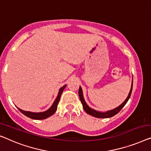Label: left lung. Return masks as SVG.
<instances>
[{
    "label": "left lung",
    "mask_w": 151,
    "mask_h": 151,
    "mask_svg": "<svg viewBox=\"0 0 151 151\" xmlns=\"http://www.w3.org/2000/svg\"><path fill=\"white\" fill-rule=\"evenodd\" d=\"M132 86H133V79H132V87H131V89H130V91L129 93V95H128L127 98H126V100L124 101V102H123L119 106H118L116 109H114L113 110H111V111H107L106 112H98L96 111L95 110L91 109V108L89 107L87 104L85 102V101L83 98V91H82V89L81 87H79V89H78V96H79L81 102L82 104H83V107L85 111L87 112V114H90V115L95 116V117L97 118H109V117H112L114 115H115L118 113V112L121 111V109H123V106L126 104V103L127 102L128 100H129L130 96H131V93L132 91Z\"/></svg>",
    "instance_id": "1"
}]
</instances>
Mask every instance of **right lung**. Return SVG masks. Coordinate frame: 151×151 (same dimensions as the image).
Masks as SVG:
<instances>
[{"label":"right lung","mask_w":151,"mask_h":151,"mask_svg":"<svg viewBox=\"0 0 151 151\" xmlns=\"http://www.w3.org/2000/svg\"><path fill=\"white\" fill-rule=\"evenodd\" d=\"M66 85H65L63 86L60 89L59 93H58V95L56 98L55 100L54 101L53 105L51 106V107L50 109L47 110V111L42 112H28V111H22V109H18L19 111L22 112V114H24V115L28 116V117L32 119H36V120H41V119H45L47 118H48L49 116H51V115L55 113L56 110H57V107H58V104L59 103L60 97H61V95L63 92V90L64 89L65 87H66Z\"/></svg>","instance_id":"add662e5"}]
</instances>
